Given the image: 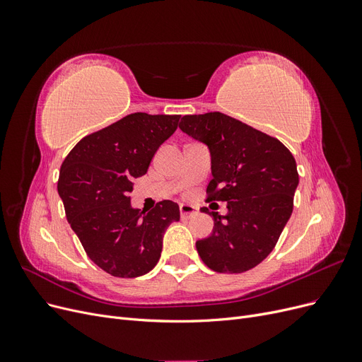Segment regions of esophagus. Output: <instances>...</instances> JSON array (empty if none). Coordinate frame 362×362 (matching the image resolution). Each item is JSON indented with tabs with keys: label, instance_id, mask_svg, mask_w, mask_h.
Returning a JSON list of instances; mask_svg holds the SVG:
<instances>
[{
	"label": "esophagus",
	"instance_id": "esophagus-1",
	"mask_svg": "<svg viewBox=\"0 0 362 362\" xmlns=\"http://www.w3.org/2000/svg\"><path fill=\"white\" fill-rule=\"evenodd\" d=\"M180 213H181V217H182V218H187V217L194 216L198 211H196V208H194L193 205L181 204V205H180Z\"/></svg>",
	"mask_w": 362,
	"mask_h": 362
}]
</instances>
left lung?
<instances>
[{"label": "left lung", "instance_id": "8db88e82", "mask_svg": "<svg viewBox=\"0 0 362 362\" xmlns=\"http://www.w3.org/2000/svg\"><path fill=\"white\" fill-rule=\"evenodd\" d=\"M180 129L210 151L208 201L228 204L225 216L211 213V234L196 242L201 259L218 273L254 269L293 213L299 185L294 157L278 139L218 112L182 116Z\"/></svg>", "mask_w": 362, "mask_h": 362}]
</instances>
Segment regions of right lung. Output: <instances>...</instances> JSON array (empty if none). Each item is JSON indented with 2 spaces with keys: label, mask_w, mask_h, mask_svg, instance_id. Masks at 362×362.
<instances>
[{
  "label": "right lung",
  "mask_w": 362,
  "mask_h": 362,
  "mask_svg": "<svg viewBox=\"0 0 362 362\" xmlns=\"http://www.w3.org/2000/svg\"><path fill=\"white\" fill-rule=\"evenodd\" d=\"M180 115L133 113L86 136L64 158L59 196L86 254L117 278L156 267L168 226L180 221L177 202L151 211L131 205L133 180L144 177L157 149L178 128Z\"/></svg>",
  "instance_id": "add662e5"
}]
</instances>
